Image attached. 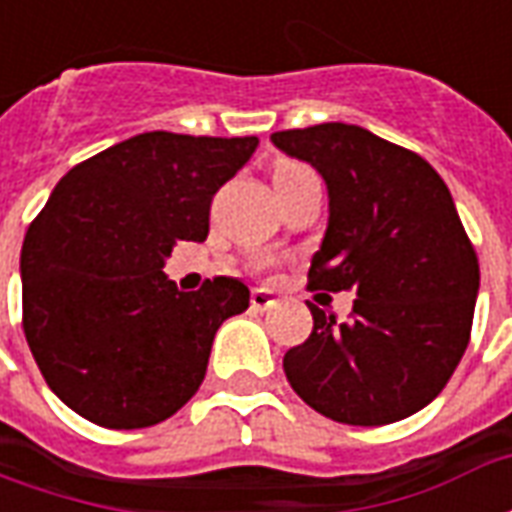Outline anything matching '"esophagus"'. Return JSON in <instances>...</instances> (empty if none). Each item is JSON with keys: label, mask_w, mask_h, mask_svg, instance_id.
I'll list each match as a JSON object with an SVG mask.
<instances>
[{"label": "esophagus", "mask_w": 512, "mask_h": 512, "mask_svg": "<svg viewBox=\"0 0 512 512\" xmlns=\"http://www.w3.org/2000/svg\"><path fill=\"white\" fill-rule=\"evenodd\" d=\"M249 301H252V310L255 312H266L277 304V299H274V293H271V290H252Z\"/></svg>", "instance_id": "obj_1"}]
</instances>
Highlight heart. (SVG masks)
I'll list each match as a JSON object with an SVG mask.
<instances>
[{
    "label": "heart",
    "mask_w": 512,
    "mask_h": 512,
    "mask_svg": "<svg viewBox=\"0 0 512 512\" xmlns=\"http://www.w3.org/2000/svg\"><path fill=\"white\" fill-rule=\"evenodd\" d=\"M293 169H304V167H301V164H279L274 175H282V172H293Z\"/></svg>",
    "instance_id": "b5f03b06"
}]
</instances>
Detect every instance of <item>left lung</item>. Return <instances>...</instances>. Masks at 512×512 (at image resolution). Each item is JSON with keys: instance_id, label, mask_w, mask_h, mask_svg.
Returning <instances> with one entry per match:
<instances>
[{"instance_id": "left-lung-1", "label": "left lung", "mask_w": 512, "mask_h": 512, "mask_svg": "<svg viewBox=\"0 0 512 512\" xmlns=\"http://www.w3.org/2000/svg\"><path fill=\"white\" fill-rule=\"evenodd\" d=\"M321 172L329 227L310 290H354L337 321L307 301L312 334L282 367L323 417L376 428L425 408L469 345L480 288L477 255L436 169L367 128L321 123L271 134Z\"/></svg>"}]
</instances>
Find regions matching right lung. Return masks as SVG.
<instances>
[{
	"label": "right lung",
	"mask_w": 512,
	"mask_h": 512,
	"mask_svg": "<svg viewBox=\"0 0 512 512\" xmlns=\"http://www.w3.org/2000/svg\"><path fill=\"white\" fill-rule=\"evenodd\" d=\"M257 136L136 134L51 191L21 246L29 351L51 392L101 428H150L200 389L216 329L249 307L241 279L183 293L161 271L205 241L213 194Z\"/></svg>",
	"instance_id": "add662e5"
}]
</instances>
